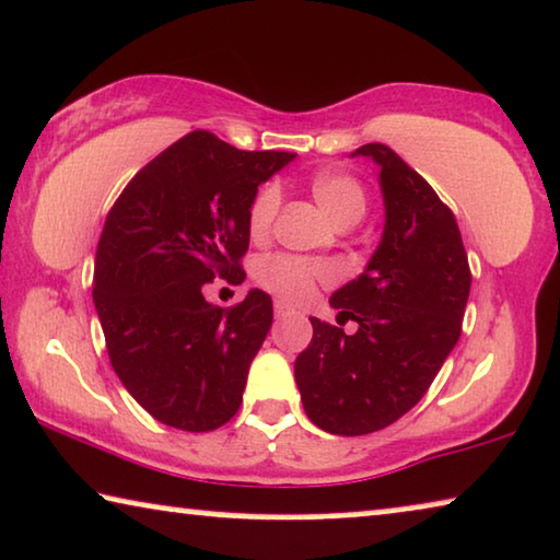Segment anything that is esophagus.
I'll return each instance as SVG.
<instances>
[{"label":"esophagus","instance_id":"esophagus-1","mask_svg":"<svg viewBox=\"0 0 560 560\" xmlns=\"http://www.w3.org/2000/svg\"><path fill=\"white\" fill-rule=\"evenodd\" d=\"M288 313H290V305L285 303V300H275V315L282 318V315H288Z\"/></svg>","mask_w":560,"mask_h":560}]
</instances>
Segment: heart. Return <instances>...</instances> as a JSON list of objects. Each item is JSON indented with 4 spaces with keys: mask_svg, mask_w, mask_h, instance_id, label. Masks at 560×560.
I'll use <instances>...</instances> for the list:
<instances>
[{
    "mask_svg": "<svg viewBox=\"0 0 560 560\" xmlns=\"http://www.w3.org/2000/svg\"><path fill=\"white\" fill-rule=\"evenodd\" d=\"M311 191L318 205L323 207L330 220L338 226H351L363 220L366 214V191L363 186L346 174L336 172H318L311 179ZM280 186L265 184L255 191L253 201L247 209V230L255 240L265 237L270 232L275 217L280 212ZM255 282L270 293L285 300H305L313 293L315 282L330 278V267L305 257L275 253L265 255L255 262Z\"/></svg>",
    "mask_w": 560,
    "mask_h": 560,
    "instance_id": "1",
    "label": "heart"
}]
</instances>
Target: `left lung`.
Instances as JSON below:
<instances>
[{"instance_id":"obj_1","label":"left lung","mask_w":560,"mask_h":560,"mask_svg":"<svg viewBox=\"0 0 560 560\" xmlns=\"http://www.w3.org/2000/svg\"><path fill=\"white\" fill-rule=\"evenodd\" d=\"M355 153L381 166L384 237L330 298L338 326L311 318L313 340L295 359L307 419L340 436L378 432L427 394L462 334L472 282L455 214L424 176L384 143ZM348 317L360 323L353 337L339 328Z\"/></svg>"}]
</instances>
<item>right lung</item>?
<instances>
[{
  "mask_svg": "<svg viewBox=\"0 0 560 560\" xmlns=\"http://www.w3.org/2000/svg\"><path fill=\"white\" fill-rule=\"evenodd\" d=\"M295 153L240 151L191 131L149 161L105 217L93 300L120 384L161 424L212 432L237 415L272 300L207 303L214 278L245 280L247 209Z\"/></svg>",
  "mask_w": 560,
  "mask_h": 560,
  "instance_id": "right-lung-1",
  "label": "right lung"
}]
</instances>
